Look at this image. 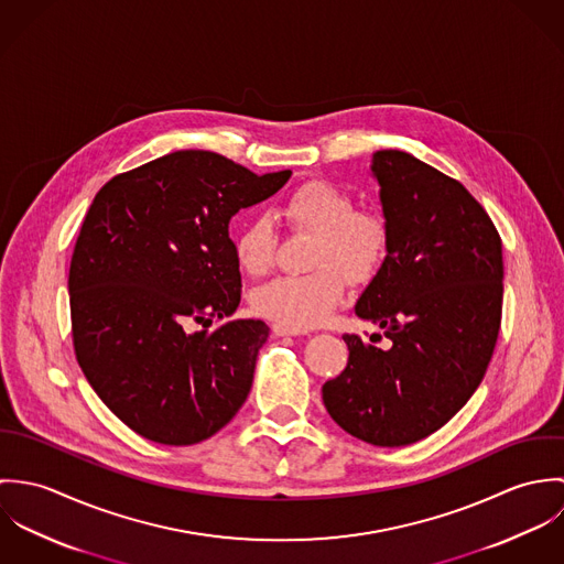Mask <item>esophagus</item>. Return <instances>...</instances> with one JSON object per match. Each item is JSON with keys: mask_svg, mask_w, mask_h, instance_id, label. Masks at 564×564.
I'll use <instances>...</instances> for the list:
<instances>
[{"mask_svg": "<svg viewBox=\"0 0 564 564\" xmlns=\"http://www.w3.org/2000/svg\"><path fill=\"white\" fill-rule=\"evenodd\" d=\"M273 334L275 336H300V334H304V329L291 327V325H284V323H273Z\"/></svg>", "mask_w": 564, "mask_h": 564, "instance_id": "obj_1", "label": "esophagus"}]
</instances>
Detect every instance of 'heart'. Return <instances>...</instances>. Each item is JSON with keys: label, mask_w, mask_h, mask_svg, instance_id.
Here are the masks:
<instances>
[{"label": "heart", "mask_w": 564, "mask_h": 564, "mask_svg": "<svg viewBox=\"0 0 564 564\" xmlns=\"http://www.w3.org/2000/svg\"><path fill=\"white\" fill-rule=\"evenodd\" d=\"M282 217L293 230L313 232L311 264L304 275H280L251 295L256 315L291 327H315L343 304L347 278L371 280L389 251V226L380 213L356 208L354 197L327 180L297 186L282 204ZM275 228L258 215L235 237V256L245 273H264L275 256Z\"/></svg>", "instance_id": "obj_1"}]
</instances>
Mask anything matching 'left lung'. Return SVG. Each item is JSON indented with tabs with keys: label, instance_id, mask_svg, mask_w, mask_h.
I'll return each mask as SVG.
<instances>
[{
	"label": "left lung",
	"instance_id": "8db88e82",
	"mask_svg": "<svg viewBox=\"0 0 564 564\" xmlns=\"http://www.w3.org/2000/svg\"><path fill=\"white\" fill-rule=\"evenodd\" d=\"M389 251L356 304L380 334H343L349 358L323 384L329 416L351 436L402 447L443 427L482 382L503 302L501 239L454 177L400 152L373 154Z\"/></svg>",
	"mask_w": 564,
	"mask_h": 564
}]
</instances>
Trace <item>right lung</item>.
Instances as JSON below:
<instances>
[{"mask_svg":"<svg viewBox=\"0 0 564 564\" xmlns=\"http://www.w3.org/2000/svg\"><path fill=\"white\" fill-rule=\"evenodd\" d=\"M289 177L186 150L95 195L69 267L74 349L93 391L137 434L195 445L247 400L269 327L230 319L242 284L228 224Z\"/></svg>","mask_w":564,"mask_h":564,"instance_id":"obj_1","label":"right lung"}]
</instances>
